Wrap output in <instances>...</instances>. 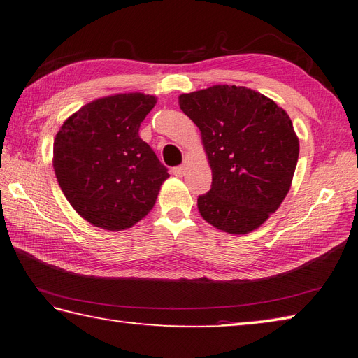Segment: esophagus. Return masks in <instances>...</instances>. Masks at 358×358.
Instances as JSON below:
<instances>
[{"label":"esophagus","instance_id":"34e87169","mask_svg":"<svg viewBox=\"0 0 358 358\" xmlns=\"http://www.w3.org/2000/svg\"><path fill=\"white\" fill-rule=\"evenodd\" d=\"M185 169H187V166H185V165L174 166V168H173V174L177 176V177H182V176L185 174Z\"/></svg>","mask_w":358,"mask_h":358}]
</instances>
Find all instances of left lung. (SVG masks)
Instances as JSON below:
<instances>
[{
	"instance_id": "obj_1",
	"label": "left lung",
	"mask_w": 358,
	"mask_h": 358,
	"mask_svg": "<svg viewBox=\"0 0 358 358\" xmlns=\"http://www.w3.org/2000/svg\"><path fill=\"white\" fill-rule=\"evenodd\" d=\"M180 108L199 127L212 168L200 215L229 234L256 229L282 203L297 166L288 114L256 90L228 85L184 93Z\"/></svg>"
}]
</instances>
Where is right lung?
<instances>
[{
  "label": "right lung",
  "instance_id": "add662e5",
  "mask_svg": "<svg viewBox=\"0 0 358 358\" xmlns=\"http://www.w3.org/2000/svg\"><path fill=\"white\" fill-rule=\"evenodd\" d=\"M157 103L143 93L93 101L55 136L54 171L74 210L92 225L120 231L153 208L168 168L138 136Z\"/></svg>",
  "mask_w": 358,
  "mask_h": 358
}]
</instances>
